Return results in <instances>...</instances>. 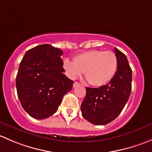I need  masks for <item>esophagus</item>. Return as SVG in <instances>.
<instances>
[{
    "mask_svg": "<svg viewBox=\"0 0 152 152\" xmlns=\"http://www.w3.org/2000/svg\"><path fill=\"white\" fill-rule=\"evenodd\" d=\"M79 85H80V84H79V82H75L74 83H73V87H78V86H79Z\"/></svg>",
    "mask_w": 152,
    "mask_h": 152,
    "instance_id": "obj_1",
    "label": "esophagus"
}]
</instances>
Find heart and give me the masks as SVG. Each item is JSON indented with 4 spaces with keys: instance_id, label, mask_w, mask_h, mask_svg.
Returning <instances> with one entry per match:
<instances>
[{
    "instance_id": "1",
    "label": "heart",
    "mask_w": 152,
    "mask_h": 152,
    "mask_svg": "<svg viewBox=\"0 0 152 152\" xmlns=\"http://www.w3.org/2000/svg\"><path fill=\"white\" fill-rule=\"evenodd\" d=\"M63 68L70 79H76L85 72L86 79L90 85L102 87L114 77L118 68V59L112 51L92 50L76 55L73 62L65 59Z\"/></svg>"
}]
</instances>
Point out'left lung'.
Returning <instances> with one entry per match:
<instances>
[{"label":"left lung","instance_id":"1","mask_svg":"<svg viewBox=\"0 0 152 152\" xmlns=\"http://www.w3.org/2000/svg\"><path fill=\"white\" fill-rule=\"evenodd\" d=\"M118 68L107 85L86 88L81 105L82 116L95 125H105L119 115L128 102L132 90V69L124 53L115 48Z\"/></svg>","mask_w":152,"mask_h":152}]
</instances>
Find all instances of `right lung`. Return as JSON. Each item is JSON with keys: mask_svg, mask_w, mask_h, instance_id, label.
<instances>
[{"mask_svg": "<svg viewBox=\"0 0 152 152\" xmlns=\"http://www.w3.org/2000/svg\"><path fill=\"white\" fill-rule=\"evenodd\" d=\"M62 50L48 44L37 45L24 55L16 77L18 96L32 118L45 119L54 114L74 82L64 72Z\"/></svg>", "mask_w": 152, "mask_h": 152, "instance_id": "right-lung-1", "label": "right lung"}]
</instances>
